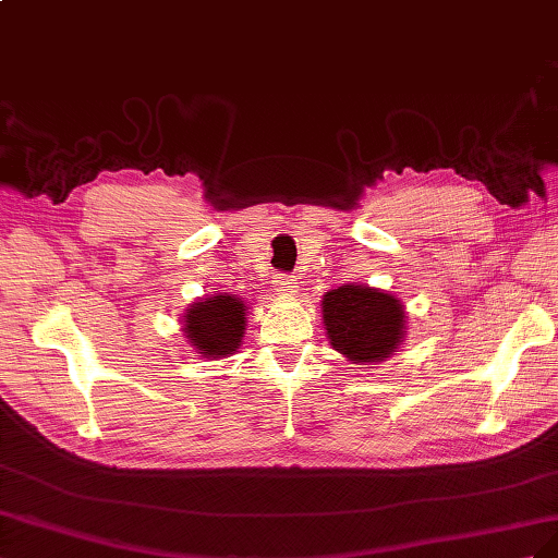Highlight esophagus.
Wrapping results in <instances>:
<instances>
[{
	"mask_svg": "<svg viewBox=\"0 0 558 558\" xmlns=\"http://www.w3.org/2000/svg\"><path fill=\"white\" fill-rule=\"evenodd\" d=\"M274 288L278 294H294L296 292V280L288 274H278L274 280Z\"/></svg>",
	"mask_w": 558,
	"mask_h": 558,
	"instance_id": "esophagus-1",
	"label": "esophagus"
}]
</instances>
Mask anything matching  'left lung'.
<instances>
[{"label": "left lung", "instance_id": "obj_1", "mask_svg": "<svg viewBox=\"0 0 558 558\" xmlns=\"http://www.w3.org/2000/svg\"><path fill=\"white\" fill-rule=\"evenodd\" d=\"M331 345L355 362H378L404 337V311L395 296L364 284H343L323 299Z\"/></svg>", "mask_w": 558, "mask_h": 558}]
</instances>
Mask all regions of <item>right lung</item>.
<instances>
[{"mask_svg":"<svg viewBox=\"0 0 558 558\" xmlns=\"http://www.w3.org/2000/svg\"><path fill=\"white\" fill-rule=\"evenodd\" d=\"M184 331L201 355H231L245 333V304L227 294L198 301L184 315Z\"/></svg>","mask_w":558,"mask_h":558,"instance_id":"right-lung-1","label":"right lung"}]
</instances>
